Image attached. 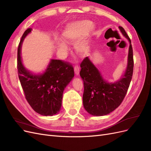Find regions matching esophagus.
Segmentation results:
<instances>
[{"label": "esophagus", "instance_id": "34e87169", "mask_svg": "<svg viewBox=\"0 0 151 151\" xmlns=\"http://www.w3.org/2000/svg\"><path fill=\"white\" fill-rule=\"evenodd\" d=\"M79 71H80V70H79V67L78 65H76L74 67V72H75V74H76V75H79Z\"/></svg>", "mask_w": 151, "mask_h": 151}]
</instances>
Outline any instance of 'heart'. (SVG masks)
Returning a JSON list of instances; mask_svg holds the SVG:
<instances>
[{
    "label": "heart",
    "instance_id": "b5f03b06",
    "mask_svg": "<svg viewBox=\"0 0 151 151\" xmlns=\"http://www.w3.org/2000/svg\"><path fill=\"white\" fill-rule=\"evenodd\" d=\"M91 26V22L89 21H83L68 25L63 31L62 38L67 43H75L89 30ZM57 46L59 52H65L67 50V46L64 42H58ZM76 48L77 52L81 55H84L87 50L86 45L84 43L77 45Z\"/></svg>",
    "mask_w": 151,
    "mask_h": 151
}]
</instances>
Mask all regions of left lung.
<instances>
[{"mask_svg":"<svg viewBox=\"0 0 151 151\" xmlns=\"http://www.w3.org/2000/svg\"><path fill=\"white\" fill-rule=\"evenodd\" d=\"M119 29L130 43L127 67L122 79L114 83H107L88 57L81 63L80 76L84 83L83 105L86 110L94 116L108 115L119 106L132 78L134 58L131 40L122 27L119 26Z\"/></svg>","mask_w":151,"mask_h":151,"instance_id":"obj_1","label":"left lung"}]
</instances>
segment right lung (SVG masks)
<instances>
[{
    "mask_svg": "<svg viewBox=\"0 0 151 151\" xmlns=\"http://www.w3.org/2000/svg\"><path fill=\"white\" fill-rule=\"evenodd\" d=\"M31 30L28 28L24 31L18 46V77L31 108L42 115L52 116L60 110L63 90L74 76V68L69 62L53 59L43 74L35 75L27 70L22 63L21 48Z\"/></svg>",
    "mask_w": 151,
    "mask_h": 151,
    "instance_id": "1",
    "label": "right lung"
}]
</instances>
